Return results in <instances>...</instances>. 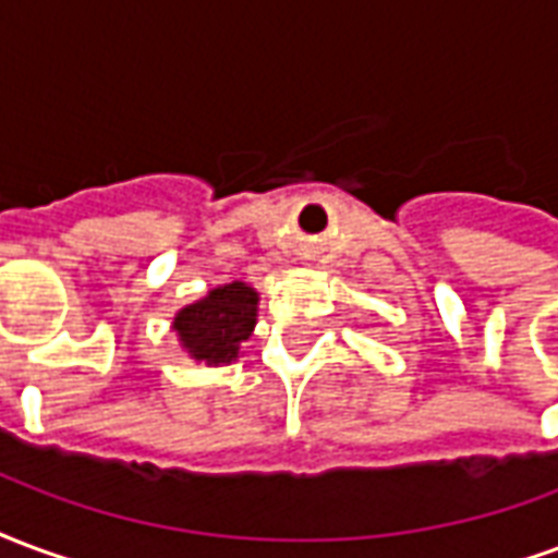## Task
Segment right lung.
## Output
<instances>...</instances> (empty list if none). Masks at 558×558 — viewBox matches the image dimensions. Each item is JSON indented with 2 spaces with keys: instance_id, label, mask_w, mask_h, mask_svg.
Listing matches in <instances>:
<instances>
[{
  "instance_id": "obj_1",
  "label": "right lung",
  "mask_w": 558,
  "mask_h": 558,
  "mask_svg": "<svg viewBox=\"0 0 558 558\" xmlns=\"http://www.w3.org/2000/svg\"><path fill=\"white\" fill-rule=\"evenodd\" d=\"M258 291L246 282L210 288L190 306L178 308L172 329L181 351L210 368L238 363L243 341L250 339L258 320Z\"/></svg>"
}]
</instances>
